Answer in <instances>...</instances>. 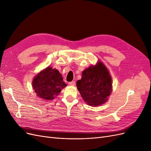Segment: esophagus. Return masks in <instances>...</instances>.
Masks as SVG:
<instances>
[{
	"instance_id": "obj_1",
	"label": "esophagus",
	"mask_w": 151,
	"mask_h": 151,
	"mask_svg": "<svg viewBox=\"0 0 151 151\" xmlns=\"http://www.w3.org/2000/svg\"><path fill=\"white\" fill-rule=\"evenodd\" d=\"M68 84L70 85V86H75V85H76V82H75V81H72V82H70V83H68Z\"/></svg>"
}]
</instances>
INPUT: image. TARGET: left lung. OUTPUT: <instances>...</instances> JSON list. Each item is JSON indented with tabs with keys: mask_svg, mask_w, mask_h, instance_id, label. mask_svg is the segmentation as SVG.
<instances>
[{
	"mask_svg": "<svg viewBox=\"0 0 151 151\" xmlns=\"http://www.w3.org/2000/svg\"><path fill=\"white\" fill-rule=\"evenodd\" d=\"M76 85L84 101L92 106L104 103L111 93V76L101 62L84 70Z\"/></svg>",
	"mask_w": 151,
	"mask_h": 151,
	"instance_id": "obj_1",
	"label": "left lung"
}]
</instances>
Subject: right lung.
I'll return each instance as SVG.
<instances>
[{
	"instance_id": "obj_1",
	"label": "right lung",
	"mask_w": 151,
	"mask_h": 151,
	"mask_svg": "<svg viewBox=\"0 0 151 151\" xmlns=\"http://www.w3.org/2000/svg\"><path fill=\"white\" fill-rule=\"evenodd\" d=\"M66 86L59 72L50 67L40 72L33 81V87L36 95L47 100L53 99Z\"/></svg>"
}]
</instances>
